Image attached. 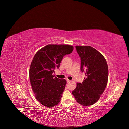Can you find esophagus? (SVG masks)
Wrapping results in <instances>:
<instances>
[{"mask_svg": "<svg viewBox=\"0 0 129 129\" xmlns=\"http://www.w3.org/2000/svg\"><path fill=\"white\" fill-rule=\"evenodd\" d=\"M66 81H67V83H69V82H70V80H68V79H66Z\"/></svg>", "mask_w": 129, "mask_h": 129, "instance_id": "obj_1", "label": "esophagus"}]
</instances>
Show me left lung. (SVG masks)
I'll return each instance as SVG.
<instances>
[{"label":"left lung","mask_w":129,"mask_h":129,"mask_svg":"<svg viewBox=\"0 0 129 129\" xmlns=\"http://www.w3.org/2000/svg\"><path fill=\"white\" fill-rule=\"evenodd\" d=\"M81 58V70L87 78L77 83L72 93L76 101L83 106L95 103L106 87L108 79V67L106 59L96 49L90 46H76Z\"/></svg>","instance_id":"8db88e82"}]
</instances>
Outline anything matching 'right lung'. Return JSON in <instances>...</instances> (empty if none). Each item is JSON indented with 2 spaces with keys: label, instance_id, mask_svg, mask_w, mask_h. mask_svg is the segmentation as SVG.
<instances>
[{
  "label": "right lung",
  "instance_id": "1",
  "mask_svg": "<svg viewBox=\"0 0 129 129\" xmlns=\"http://www.w3.org/2000/svg\"><path fill=\"white\" fill-rule=\"evenodd\" d=\"M73 50L69 45L48 44L35 54L29 68V79L35 98L42 105L51 108L58 105L66 84L65 79L52 75L59 69L63 57Z\"/></svg>",
  "mask_w": 129,
  "mask_h": 129
}]
</instances>
